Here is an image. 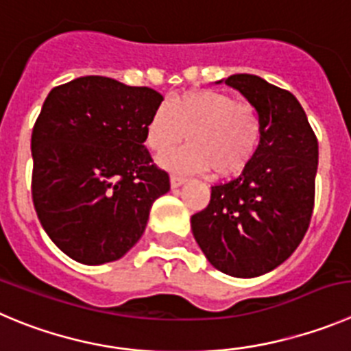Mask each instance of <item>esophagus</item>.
<instances>
[{
    "instance_id": "1",
    "label": "esophagus",
    "mask_w": 351,
    "mask_h": 351,
    "mask_svg": "<svg viewBox=\"0 0 351 351\" xmlns=\"http://www.w3.org/2000/svg\"><path fill=\"white\" fill-rule=\"evenodd\" d=\"M185 182H186V180L182 178V176H176V175L171 176V186H173V189H178V186H182Z\"/></svg>"
}]
</instances>
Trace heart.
<instances>
[{"label":"heart","mask_w":351,"mask_h":351,"mask_svg":"<svg viewBox=\"0 0 351 351\" xmlns=\"http://www.w3.org/2000/svg\"><path fill=\"white\" fill-rule=\"evenodd\" d=\"M183 138L191 143L162 157L160 165L180 173L213 169L225 178L251 162L261 140V121L254 107L227 93L185 91L157 107L145 128L147 147L159 156Z\"/></svg>","instance_id":"obj_1"}]
</instances>
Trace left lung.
Returning a JSON list of instances; mask_svg holds the SVG:
<instances>
[{
	"label": "left lung",
	"instance_id": "8db88e82",
	"mask_svg": "<svg viewBox=\"0 0 351 351\" xmlns=\"http://www.w3.org/2000/svg\"><path fill=\"white\" fill-rule=\"evenodd\" d=\"M225 83L254 107L261 140L241 175L211 186L192 234L216 270L253 279L282 265L308 230L315 199L319 142L298 98L253 74Z\"/></svg>",
	"mask_w": 351,
	"mask_h": 351
}]
</instances>
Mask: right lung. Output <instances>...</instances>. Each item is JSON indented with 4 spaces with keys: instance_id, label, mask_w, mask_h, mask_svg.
<instances>
[{
    "instance_id": "add662e5",
    "label": "right lung",
    "mask_w": 351,
    "mask_h": 351,
    "mask_svg": "<svg viewBox=\"0 0 351 351\" xmlns=\"http://www.w3.org/2000/svg\"><path fill=\"white\" fill-rule=\"evenodd\" d=\"M165 100L152 88L84 76L53 88L32 130V202L69 258L104 265L145 232L169 176L152 165L145 128Z\"/></svg>"
}]
</instances>
